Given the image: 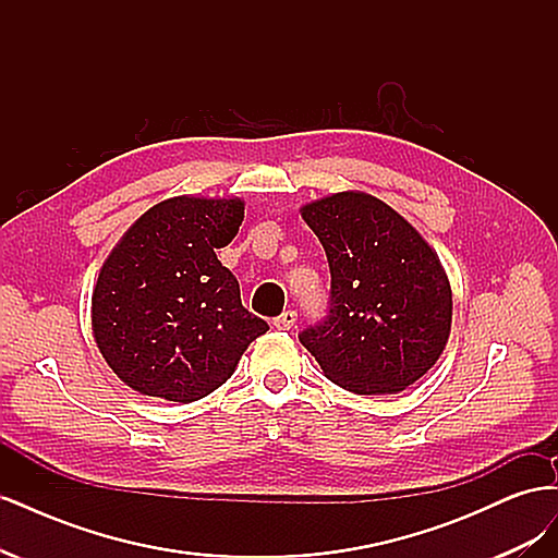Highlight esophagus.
I'll return each instance as SVG.
<instances>
[{"label":"esophagus","mask_w":558,"mask_h":558,"mask_svg":"<svg viewBox=\"0 0 558 558\" xmlns=\"http://www.w3.org/2000/svg\"><path fill=\"white\" fill-rule=\"evenodd\" d=\"M295 320H298V314H295L293 310H286L283 314H279V316L275 318V326H277L279 330H291V328L295 326Z\"/></svg>","instance_id":"1"}]
</instances>
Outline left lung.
I'll return each instance as SVG.
<instances>
[{
	"label": "left lung",
	"instance_id": "obj_1",
	"mask_svg": "<svg viewBox=\"0 0 558 558\" xmlns=\"http://www.w3.org/2000/svg\"><path fill=\"white\" fill-rule=\"evenodd\" d=\"M330 267L326 316L300 342L359 396L404 391L440 359L451 289L437 253L381 199L347 191L302 207Z\"/></svg>",
	"mask_w": 558,
	"mask_h": 558
}]
</instances>
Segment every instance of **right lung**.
<instances>
[{
	"label": "right lung",
	"mask_w": 558,
	"mask_h": 558,
	"mask_svg": "<svg viewBox=\"0 0 558 558\" xmlns=\"http://www.w3.org/2000/svg\"><path fill=\"white\" fill-rule=\"evenodd\" d=\"M242 221V199H165L99 269L95 342L134 391L183 404L205 398L269 328L242 305L238 279L216 258Z\"/></svg>",
	"instance_id": "add662e5"
}]
</instances>
